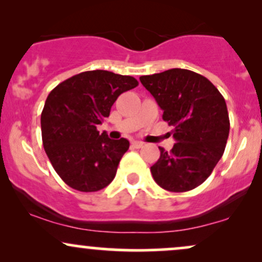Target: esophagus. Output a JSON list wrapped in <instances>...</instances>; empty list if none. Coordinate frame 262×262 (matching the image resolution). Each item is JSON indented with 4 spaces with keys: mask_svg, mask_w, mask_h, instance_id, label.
Returning <instances> with one entry per match:
<instances>
[{
    "mask_svg": "<svg viewBox=\"0 0 262 262\" xmlns=\"http://www.w3.org/2000/svg\"><path fill=\"white\" fill-rule=\"evenodd\" d=\"M132 145H133L134 148L140 149V148H143V146H144V143H143V141H133V143H132Z\"/></svg>",
    "mask_w": 262,
    "mask_h": 262,
    "instance_id": "1",
    "label": "esophagus"
}]
</instances>
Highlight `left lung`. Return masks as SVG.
Masks as SVG:
<instances>
[{
	"label": "left lung",
	"instance_id": "8db88e82",
	"mask_svg": "<svg viewBox=\"0 0 262 262\" xmlns=\"http://www.w3.org/2000/svg\"><path fill=\"white\" fill-rule=\"evenodd\" d=\"M140 82L164 111L176 143L150 167L155 182L170 192H186L208 179L223 156L229 135L227 103L218 89L202 75L170 69L140 76Z\"/></svg>",
	"mask_w": 262,
	"mask_h": 262
}]
</instances>
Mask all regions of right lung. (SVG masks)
<instances>
[{
	"label": "right lung",
	"mask_w": 262,
	"mask_h": 262,
	"mask_svg": "<svg viewBox=\"0 0 262 262\" xmlns=\"http://www.w3.org/2000/svg\"><path fill=\"white\" fill-rule=\"evenodd\" d=\"M137 86L132 76L93 70L62 81L48 95L40 116L43 146L71 188L96 192L113 181L129 141L110 139L97 125L110 116L118 96Z\"/></svg>",
	"instance_id": "obj_1"
}]
</instances>
